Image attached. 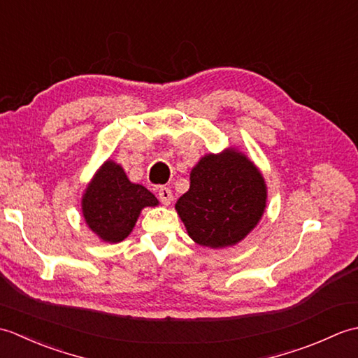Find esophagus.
<instances>
[{"mask_svg": "<svg viewBox=\"0 0 358 358\" xmlns=\"http://www.w3.org/2000/svg\"><path fill=\"white\" fill-rule=\"evenodd\" d=\"M158 199H159V201H162L163 204H171L172 203V200H173V195H172V191L169 187H164V186H162L158 189Z\"/></svg>", "mask_w": 358, "mask_h": 358, "instance_id": "1", "label": "esophagus"}]
</instances>
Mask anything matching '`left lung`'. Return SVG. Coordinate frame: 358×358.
Wrapping results in <instances>:
<instances>
[{"label": "left lung", "instance_id": "obj_1", "mask_svg": "<svg viewBox=\"0 0 358 358\" xmlns=\"http://www.w3.org/2000/svg\"><path fill=\"white\" fill-rule=\"evenodd\" d=\"M266 183L250 159L235 149L204 155L191 171V187L177 209L195 243L234 246L254 229L266 208Z\"/></svg>", "mask_w": 358, "mask_h": 358}]
</instances>
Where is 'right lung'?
<instances>
[{"instance_id":"add662e5","label":"right lung","mask_w":358,"mask_h":358,"mask_svg":"<svg viewBox=\"0 0 358 358\" xmlns=\"http://www.w3.org/2000/svg\"><path fill=\"white\" fill-rule=\"evenodd\" d=\"M157 204L154 194L131 183L123 167L108 159L87 185L81 209L90 231L103 241L120 243L132 232L141 209Z\"/></svg>"}]
</instances>
